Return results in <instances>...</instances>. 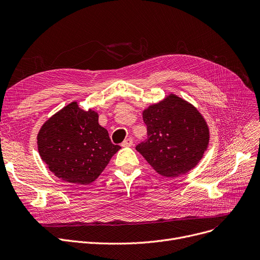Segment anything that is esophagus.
Segmentation results:
<instances>
[{
	"instance_id": "34e87169",
	"label": "esophagus",
	"mask_w": 260,
	"mask_h": 260,
	"mask_svg": "<svg viewBox=\"0 0 260 260\" xmlns=\"http://www.w3.org/2000/svg\"><path fill=\"white\" fill-rule=\"evenodd\" d=\"M123 147H125V146H132L133 145V139L132 138H126L124 141L122 142V144H121Z\"/></svg>"
}]
</instances>
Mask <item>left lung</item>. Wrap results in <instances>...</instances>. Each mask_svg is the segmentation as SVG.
<instances>
[{
  "instance_id": "left-lung-1",
  "label": "left lung",
  "mask_w": 260,
  "mask_h": 260,
  "mask_svg": "<svg viewBox=\"0 0 260 260\" xmlns=\"http://www.w3.org/2000/svg\"><path fill=\"white\" fill-rule=\"evenodd\" d=\"M142 115L147 139L136 149L158 174L177 177L198 165L208 148L210 129L195 106L171 93Z\"/></svg>"
}]
</instances>
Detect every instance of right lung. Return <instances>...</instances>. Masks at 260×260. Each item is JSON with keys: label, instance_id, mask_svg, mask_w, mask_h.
I'll return each mask as SVG.
<instances>
[{"label": "right lung", "instance_id": "right-lung-1", "mask_svg": "<svg viewBox=\"0 0 260 260\" xmlns=\"http://www.w3.org/2000/svg\"><path fill=\"white\" fill-rule=\"evenodd\" d=\"M92 109L72 102L50 117L38 134L39 154L58 178L88 184L98 178L121 148L113 144Z\"/></svg>", "mask_w": 260, "mask_h": 260}]
</instances>
